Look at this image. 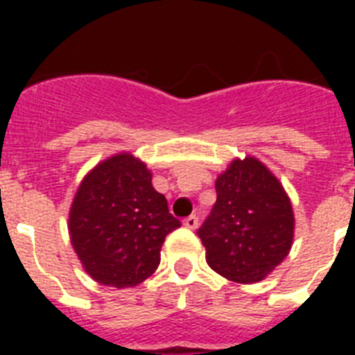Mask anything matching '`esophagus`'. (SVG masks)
<instances>
[{
	"mask_svg": "<svg viewBox=\"0 0 355 355\" xmlns=\"http://www.w3.org/2000/svg\"><path fill=\"white\" fill-rule=\"evenodd\" d=\"M184 227L189 228V230H195V228L199 227V217L197 216H189L184 219Z\"/></svg>",
	"mask_w": 355,
	"mask_h": 355,
	"instance_id": "esophagus-1",
	"label": "esophagus"
}]
</instances>
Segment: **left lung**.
I'll list each match as a JSON object with an SVG mask.
<instances>
[{"label": "left lung", "mask_w": 355, "mask_h": 355, "mask_svg": "<svg viewBox=\"0 0 355 355\" xmlns=\"http://www.w3.org/2000/svg\"><path fill=\"white\" fill-rule=\"evenodd\" d=\"M217 200L199 228L211 269L237 284H256L286 259L295 237L291 199L254 156L236 158L216 180Z\"/></svg>", "instance_id": "left-lung-1"}]
</instances>
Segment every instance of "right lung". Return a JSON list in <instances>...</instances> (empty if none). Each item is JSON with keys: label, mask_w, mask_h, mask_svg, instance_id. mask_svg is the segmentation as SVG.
Segmentation results:
<instances>
[{"label": "right lung", "mask_w": 355, "mask_h": 355, "mask_svg": "<svg viewBox=\"0 0 355 355\" xmlns=\"http://www.w3.org/2000/svg\"><path fill=\"white\" fill-rule=\"evenodd\" d=\"M153 173L130 153L99 162L80 182L68 230L83 269L103 286L134 287L160 265L166 236L180 227L153 188Z\"/></svg>", "instance_id": "right-lung-1"}]
</instances>
